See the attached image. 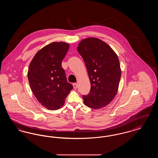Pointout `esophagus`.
I'll return each instance as SVG.
<instances>
[{"label": "esophagus", "instance_id": "obj_1", "mask_svg": "<svg viewBox=\"0 0 158 158\" xmlns=\"http://www.w3.org/2000/svg\"><path fill=\"white\" fill-rule=\"evenodd\" d=\"M73 88H74V89H77V84L76 83H74L73 84Z\"/></svg>", "mask_w": 158, "mask_h": 158}]
</instances>
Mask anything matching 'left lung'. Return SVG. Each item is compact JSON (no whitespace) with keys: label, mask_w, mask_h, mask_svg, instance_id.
<instances>
[{"label":"left lung","mask_w":158,"mask_h":158,"mask_svg":"<svg viewBox=\"0 0 158 158\" xmlns=\"http://www.w3.org/2000/svg\"><path fill=\"white\" fill-rule=\"evenodd\" d=\"M77 51L82 57L90 82V90L83 95L85 105L100 109L108 105L116 95L121 71L118 57L104 41L90 37L82 40Z\"/></svg>","instance_id":"left-lung-1"}]
</instances>
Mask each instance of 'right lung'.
Segmentation results:
<instances>
[{
    "instance_id": "obj_1",
    "label": "right lung",
    "mask_w": 158,
    "mask_h": 158,
    "mask_svg": "<svg viewBox=\"0 0 158 158\" xmlns=\"http://www.w3.org/2000/svg\"><path fill=\"white\" fill-rule=\"evenodd\" d=\"M69 44L54 42L40 50L31 61L28 78L31 89L38 102L46 108L56 110L64 104L73 87L67 81L61 61Z\"/></svg>"
}]
</instances>
